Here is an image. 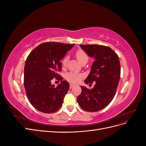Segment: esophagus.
I'll use <instances>...</instances> for the list:
<instances>
[{
    "label": "esophagus",
    "instance_id": "34e87169",
    "mask_svg": "<svg viewBox=\"0 0 146 146\" xmlns=\"http://www.w3.org/2000/svg\"><path fill=\"white\" fill-rule=\"evenodd\" d=\"M74 86H75V85H73V84H72V83H70V86H69V88H70V89H71V88H73Z\"/></svg>",
    "mask_w": 146,
    "mask_h": 146
}]
</instances>
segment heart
I'll use <instances>...</instances> for the list:
<instances>
[{"mask_svg":"<svg viewBox=\"0 0 146 146\" xmlns=\"http://www.w3.org/2000/svg\"><path fill=\"white\" fill-rule=\"evenodd\" d=\"M76 58L78 60V61L82 63L83 61H87L88 57L86 52L83 51V50H78L76 52ZM68 60V57L66 56L65 58L62 61V64L63 66H66V64H67ZM83 77V75L81 74H78L76 72H70L68 73L66 75V78L67 80L73 83H77L81 80L82 78Z\"/></svg>","mask_w":146,"mask_h":146,"instance_id":"obj_1","label":"heart"}]
</instances>
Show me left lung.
Instances as JSON below:
<instances>
[{
  "label": "left lung",
  "mask_w": 146,
  "mask_h": 146,
  "mask_svg": "<svg viewBox=\"0 0 146 146\" xmlns=\"http://www.w3.org/2000/svg\"><path fill=\"white\" fill-rule=\"evenodd\" d=\"M91 58H94L90 73L85 83L90 85L96 82L93 88L82 86L78 96L80 107L89 112L105 108L115 96L121 76V65L117 55L111 48L98 44L80 45Z\"/></svg>",
  "instance_id": "left-lung-1"
}]
</instances>
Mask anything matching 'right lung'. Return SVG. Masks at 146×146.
<instances>
[{
  "label": "right lung",
  "mask_w": 146,
  "mask_h": 146,
  "mask_svg": "<svg viewBox=\"0 0 146 146\" xmlns=\"http://www.w3.org/2000/svg\"><path fill=\"white\" fill-rule=\"evenodd\" d=\"M74 44L47 42L41 44L28 56L24 66V85L30 103L38 111L52 113L62 106L69 84L57 74L61 71L60 60ZM56 78L61 83L55 87L51 80Z\"/></svg>",
  "instance_id": "right-lung-1"
}]
</instances>
